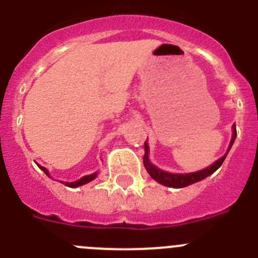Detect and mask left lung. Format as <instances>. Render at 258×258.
Segmentation results:
<instances>
[{
    "mask_svg": "<svg viewBox=\"0 0 258 258\" xmlns=\"http://www.w3.org/2000/svg\"><path fill=\"white\" fill-rule=\"evenodd\" d=\"M235 136H237V130H235V124H233V136H232V140H230L229 148H228L227 153L224 154L219 160H216L213 165L205 168V169L199 170V172L187 173V174H173V173H168L162 169H159V168H156L155 165L151 164L150 160H149V146L146 143H145V155H144V165H145L146 170H148L149 174L151 175V178L155 179L158 183L167 187H173V188H183V187L189 186V184L192 183H196V182H200V180H202L204 178L209 177V175L213 174L218 168H220V165L223 164V162L225 160V158H227V154L229 153L233 143H234Z\"/></svg>",
    "mask_w": 258,
    "mask_h": 258,
    "instance_id": "1",
    "label": "left lung"
}]
</instances>
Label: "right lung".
<instances>
[{
	"instance_id": "1",
	"label": "right lung",
	"mask_w": 258,
	"mask_h": 258,
	"mask_svg": "<svg viewBox=\"0 0 258 258\" xmlns=\"http://www.w3.org/2000/svg\"><path fill=\"white\" fill-rule=\"evenodd\" d=\"M38 167H39L40 169H42L43 172L45 173V174L49 175V173H48V170L45 169L44 167H40L39 164H38ZM96 175H98V173H93V174L85 175V177L80 178V179H79V180H75V182H62V183H64V184H66V186H69V187H79V186H83V184L89 183V182H90V180H93L94 178L96 177Z\"/></svg>"
}]
</instances>
